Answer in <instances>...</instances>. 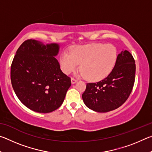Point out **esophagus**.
<instances>
[{"label":"esophagus","mask_w":152,"mask_h":152,"mask_svg":"<svg viewBox=\"0 0 152 152\" xmlns=\"http://www.w3.org/2000/svg\"><path fill=\"white\" fill-rule=\"evenodd\" d=\"M71 81H72V83L74 84V83H76L77 81H78V80H76V79H75L74 78H72Z\"/></svg>","instance_id":"34e87169"}]
</instances>
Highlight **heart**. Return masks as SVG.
Here are the masks:
<instances>
[{"label":"heart","instance_id":"1","mask_svg":"<svg viewBox=\"0 0 152 152\" xmlns=\"http://www.w3.org/2000/svg\"><path fill=\"white\" fill-rule=\"evenodd\" d=\"M117 59V50L111 44L92 43L72 48L70 53L60 56L61 69L67 74L72 72L80 64V70L90 81L104 78L111 72Z\"/></svg>","mask_w":152,"mask_h":152}]
</instances>
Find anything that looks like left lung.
Returning a JSON list of instances; mask_svg holds the SVG:
<instances>
[{
    "label": "left lung",
    "instance_id": "8db88e82",
    "mask_svg": "<svg viewBox=\"0 0 152 152\" xmlns=\"http://www.w3.org/2000/svg\"><path fill=\"white\" fill-rule=\"evenodd\" d=\"M135 63L128 51L117 56L116 64L109 75L102 80L87 83L82 96L89 109L99 113L115 110L129 96L135 82Z\"/></svg>",
    "mask_w": 152,
    "mask_h": 152
}]
</instances>
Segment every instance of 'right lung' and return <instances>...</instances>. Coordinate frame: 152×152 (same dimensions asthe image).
I'll return each mask as SVG.
<instances>
[{
    "instance_id": "obj_1",
    "label": "right lung",
    "mask_w": 152,
    "mask_h": 152,
    "mask_svg": "<svg viewBox=\"0 0 152 152\" xmlns=\"http://www.w3.org/2000/svg\"><path fill=\"white\" fill-rule=\"evenodd\" d=\"M58 50V44L27 39L12 61V88L20 101L33 111L47 113L58 109L71 86V78L54 57Z\"/></svg>"
}]
</instances>
